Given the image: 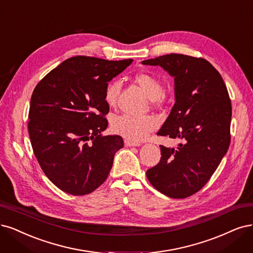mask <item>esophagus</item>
<instances>
[{
    "label": "esophagus",
    "instance_id": "esophagus-1",
    "mask_svg": "<svg viewBox=\"0 0 253 253\" xmlns=\"http://www.w3.org/2000/svg\"><path fill=\"white\" fill-rule=\"evenodd\" d=\"M125 144L126 146H140L141 145L140 142H135V141H132V140H128V139H126Z\"/></svg>",
    "mask_w": 253,
    "mask_h": 253
}]
</instances>
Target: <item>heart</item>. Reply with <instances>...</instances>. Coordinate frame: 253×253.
I'll use <instances>...</instances> for the list:
<instances>
[{
	"mask_svg": "<svg viewBox=\"0 0 253 253\" xmlns=\"http://www.w3.org/2000/svg\"><path fill=\"white\" fill-rule=\"evenodd\" d=\"M135 81L141 86L147 97L154 102L163 100V84L159 78L149 73H138L135 76ZM120 89L121 84L117 80H113L108 84L104 92V99L109 106H114L116 103ZM157 126V120L151 116L135 117L126 114L116 116L111 125L113 132L133 141L143 140L156 129Z\"/></svg>",
	"mask_w": 253,
	"mask_h": 253,
	"instance_id": "heart-1",
	"label": "heart"
}]
</instances>
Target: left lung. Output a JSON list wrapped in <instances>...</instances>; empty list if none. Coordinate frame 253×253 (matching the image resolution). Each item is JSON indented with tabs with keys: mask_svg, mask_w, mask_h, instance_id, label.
<instances>
[{
	"mask_svg": "<svg viewBox=\"0 0 253 253\" xmlns=\"http://www.w3.org/2000/svg\"><path fill=\"white\" fill-rule=\"evenodd\" d=\"M141 64L159 66L173 77L175 104L157 135L181 140L177 149L160 146V162L146 177L161 194L187 198L206 184L227 153L231 121L227 88L204 58L170 53Z\"/></svg>",
	"mask_w": 253,
	"mask_h": 253,
	"instance_id": "left-lung-1",
	"label": "left lung"
}]
</instances>
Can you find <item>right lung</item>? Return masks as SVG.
Wrapping results in <instances>:
<instances>
[{
    "label": "right lung",
    "instance_id": "right-lung-1",
    "mask_svg": "<svg viewBox=\"0 0 253 253\" xmlns=\"http://www.w3.org/2000/svg\"><path fill=\"white\" fill-rule=\"evenodd\" d=\"M132 62L74 56L34 89L28 124L32 149L45 175L65 193L84 196L99 187L124 147L120 136H101L110 110L104 92Z\"/></svg>",
    "mask_w": 253,
    "mask_h": 253
}]
</instances>
